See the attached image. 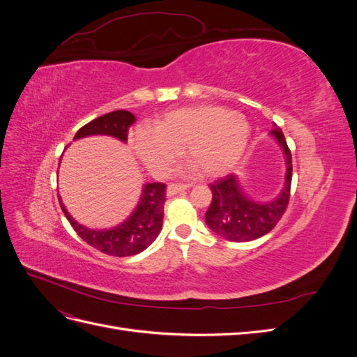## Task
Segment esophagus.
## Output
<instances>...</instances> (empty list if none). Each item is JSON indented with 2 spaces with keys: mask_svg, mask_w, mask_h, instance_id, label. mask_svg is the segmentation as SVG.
I'll return each mask as SVG.
<instances>
[{
  "mask_svg": "<svg viewBox=\"0 0 357 357\" xmlns=\"http://www.w3.org/2000/svg\"><path fill=\"white\" fill-rule=\"evenodd\" d=\"M188 188L189 186H186V185H168V188H167V197H174V195H177V193H180V192H185Z\"/></svg>",
  "mask_w": 357,
  "mask_h": 357,
  "instance_id": "1",
  "label": "esophagus"
}]
</instances>
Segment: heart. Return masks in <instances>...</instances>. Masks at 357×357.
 Returning a JSON list of instances; mask_svg holds the SVG:
<instances>
[{
    "instance_id": "1",
    "label": "heart",
    "mask_w": 357,
    "mask_h": 357,
    "mask_svg": "<svg viewBox=\"0 0 357 357\" xmlns=\"http://www.w3.org/2000/svg\"><path fill=\"white\" fill-rule=\"evenodd\" d=\"M250 137L244 114L220 105H195L168 112L150 129H138L132 147L155 174L167 172L185 150L201 174L219 177L240 164Z\"/></svg>"
}]
</instances>
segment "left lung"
Wrapping results in <instances>:
<instances>
[{"instance_id": "obj_1", "label": "left lung", "mask_w": 357, "mask_h": 357, "mask_svg": "<svg viewBox=\"0 0 357 357\" xmlns=\"http://www.w3.org/2000/svg\"><path fill=\"white\" fill-rule=\"evenodd\" d=\"M284 156V183L273 199H256L244 190L236 174H229L210 185L213 199L205 213V223L222 238L244 243L271 231L282 218L290 197L291 155L283 131L275 123L269 131Z\"/></svg>"}]
</instances>
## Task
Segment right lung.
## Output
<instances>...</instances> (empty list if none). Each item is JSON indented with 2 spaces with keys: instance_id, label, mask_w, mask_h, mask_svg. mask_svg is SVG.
Here are the masks:
<instances>
[{
  "instance_id": "add662e5",
  "label": "right lung",
  "mask_w": 357,
  "mask_h": 357,
  "mask_svg": "<svg viewBox=\"0 0 357 357\" xmlns=\"http://www.w3.org/2000/svg\"><path fill=\"white\" fill-rule=\"evenodd\" d=\"M134 122L135 116L131 112L116 110L86 123L75 132L74 139L92 135H107L126 143L128 129ZM59 204L66 218L83 241L105 255L125 257L142 253L159 235L162 229V219H164L165 185L158 181L143 185L142 195H139L134 211L122 223L110 229H92L80 225L68 213L66 205L61 201V197Z\"/></svg>"
}]
</instances>
